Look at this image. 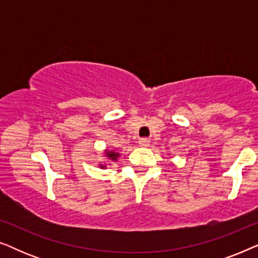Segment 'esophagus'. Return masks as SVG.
Masks as SVG:
<instances>
[{"label":"esophagus","instance_id":"obj_1","mask_svg":"<svg viewBox=\"0 0 258 258\" xmlns=\"http://www.w3.org/2000/svg\"><path fill=\"white\" fill-rule=\"evenodd\" d=\"M139 144H140L141 147L147 148V147H149V144H150V140H149V139H147V137H144V139H141V140H140Z\"/></svg>","mask_w":258,"mask_h":258}]
</instances>
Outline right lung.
<instances>
[{
	"mask_svg": "<svg viewBox=\"0 0 258 258\" xmlns=\"http://www.w3.org/2000/svg\"><path fill=\"white\" fill-rule=\"evenodd\" d=\"M107 156L109 157V158H111V160H116V158H117V156H118V154H116V153H114V151H107Z\"/></svg>",
	"mask_w": 258,
	"mask_h": 258,
	"instance_id": "obj_1",
	"label": "right lung"
}]
</instances>
